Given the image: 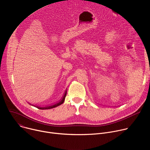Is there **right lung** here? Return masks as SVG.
<instances>
[{
  "instance_id": "1",
  "label": "right lung",
  "mask_w": 150,
  "mask_h": 150,
  "mask_svg": "<svg viewBox=\"0 0 150 150\" xmlns=\"http://www.w3.org/2000/svg\"><path fill=\"white\" fill-rule=\"evenodd\" d=\"M66 96H67V91H66V93H65V95H64L63 97L62 98V99L59 102H58L57 103L54 104V105H50V106H49V105H48V106H47V107H44V108H41V107H38V106H37V108L38 109H41V110H45V109H50L54 108H56V107L59 106V105H60V104H62V103H63L64 101H65V97H66Z\"/></svg>"
}]
</instances>
